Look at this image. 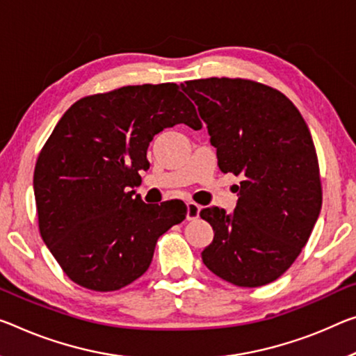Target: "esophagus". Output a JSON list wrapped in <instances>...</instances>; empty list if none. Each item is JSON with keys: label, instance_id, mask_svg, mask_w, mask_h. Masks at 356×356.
Returning <instances> with one entry per match:
<instances>
[{"label": "esophagus", "instance_id": "obj_1", "mask_svg": "<svg viewBox=\"0 0 356 356\" xmlns=\"http://www.w3.org/2000/svg\"><path fill=\"white\" fill-rule=\"evenodd\" d=\"M186 207H188V210H186V218H188L189 221L197 220V218H199V213H200V207L197 205L195 202H188Z\"/></svg>", "mask_w": 356, "mask_h": 356}]
</instances>
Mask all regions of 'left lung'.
<instances>
[{
    "mask_svg": "<svg viewBox=\"0 0 356 356\" xmlns=\"http://www.w3.org/2000/svg\"><path fill=\"white\" fill-rule=\"evenodd\" d=\"M222 173L242 178L232 215L200 211L215 237L202 261L243 288L285 273L305 247L321 210L318 157L307 124L288 97L242 78L186 81Z\"/></svg>",
    "mask_w": 356,
    "mask_h": 356,
    "instance_id": "1",
    "label": "left lung"
}]
</instances>
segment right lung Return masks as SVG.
Instances as JSON below:
<instances>
[{"instance_id": "1", "label": "right lung", "mask_w": 356, "mask_h": 356, "mask_svg": "<svg viewBox=\"0 0 356 356\" xmlns=\"http://www.w3.org/2000/svg\"><path fill=\"white\" fill-rule=\"evenodd\" d=\"M177 124L199 130L173 83L124 86L73 103L38 156L40 234L70 280L116 291L147 270L157 240L186 218L181 200L145 204L130 188L149 168L147 146Z\"/></svg>"}]
</instances>
